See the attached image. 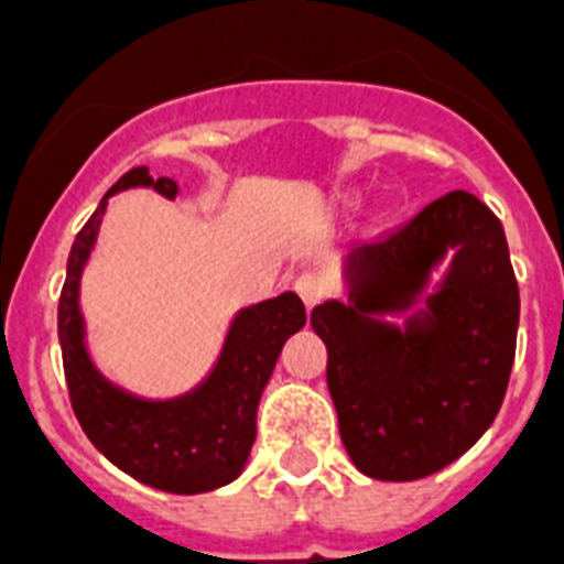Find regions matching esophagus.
I'll return each mask as SVG.
<instances>
[{
	"mask_svg": "<svg viewBox=\"0 0 564 564\" xmlns=\"http://www.w3.org/2000/svg\"><path fill=\"white\" fill-rule=\"evenodd\" d=\"M295 290H299V295L304 299L307 307H316L322 295H325V281L318 274H301L299 281H295Z\"/></svg>",
	"mask_w": 564,
	"mask_h": 564,
	"instance_id": "esophagus-1",
	"label": "esophagus"
}]
</instances>
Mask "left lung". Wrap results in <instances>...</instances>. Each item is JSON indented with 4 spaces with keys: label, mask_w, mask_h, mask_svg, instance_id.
<instances>
[{
    "label": "left lung",
    "mask_w": 564,
    "mask_h": 564,
    "mask_svg": "<svg viewBox=\"0 0 564 564\" xmlns=\"http://www.w3.org/2000/svg\"><path fill=\"white\" fill-rule=\"evenodd\" d=\"M345 281L348 295L310 316L345 451L375 480L442 471L491 427L516 360L521 299L503 225L456 189L351 248Z\"/></svg>",
    "instance_id": "left-lung-1"
}]
</instances>
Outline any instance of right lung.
Returning a JSON list of instances; mask_svg holds the SVG:
<instances>
[{
  "instance_id": "add662e5",
  "label": "right lung",
  "mask_w": 564,
  "mask_h": 564,
  "mask_svg": "<svg viewBox=\"0 0 564 564\" xmlns=\"http://www.w3.org/2000/svg\"><path fill=\"white\" fill-rule=\"evenodd\" d=\"M152 187L175 202L178 184L152 178L137 166L108 189L90 221L75 237L66 283L57 307V336L73 410L84 433L128 477L172 491L202 495L228 486L242 474L257 438V406L283 345L307 325V310L295 292L239 307L210 371L187 392L143 398L110 380L93 360L82 310L84 269L99 242L110 195Z\"/></svg>"
}]
</instances>
